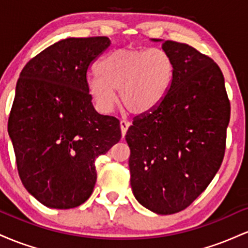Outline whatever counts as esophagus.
Instances as JSON below:
<instances>
[{"label":"esophagus","instance_id":"34e87169","mask_svg":"<svg viewBox=\"0 0 248 248\" xmlns=\"http://www.w3.org/2000/svg\"><path fill=\"white\" fill-rule=\"evenodd\" d=\"M129 126H130V124H129V122H128L127 120H121V121H120V128H121L122 138H124V136L126 135L127 129H128V127H129Z\"/></svg>","mask_w":248,"mask_h":248}]
</instances>
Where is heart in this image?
I'll return each mask as SVG.
<instances>
[{"mask_svg":"<svg viewBox=\"0 0 248 248\" xmlns=\"http://www.w3.org/2000/svg\"><path fill=\"white\" fill-rule=\"evenodd\" d=\"M99 75H91L86 86L101 112H108L116 101L134 114H144L167 98L176 75V65L167 51L122 47L107 53L98 62Z\"/></svg>","mask_w":248,"mask_h":248,"instance_id":"heart-1","label":"heart"}]
</instances>
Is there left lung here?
Listing matches in <instances>:
<instances>
[{"label": "left lung", "instance_id": "obj_1", "mask_svg": "<svg viewBox=\"0 0 248 248\" xmlns=\"http://www.w3.org/2000/svg\"><path fill=\"white\" fill-rule=\"evenodd\" d=\"M162 49L175 62V80L160 106L134 118L126 141L135 198L157 215H172L186 209L220 168L231 107L213 59L184 43L166 41Z\"/></svg>", "mask_w": 248, "mask_h": 248}]
</instances>
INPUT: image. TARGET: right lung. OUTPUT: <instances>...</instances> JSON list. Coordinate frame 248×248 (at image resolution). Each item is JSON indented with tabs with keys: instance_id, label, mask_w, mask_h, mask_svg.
<instances>
[{
	"instance_id": "add662e5",
	"label": "right lung",
	"mask_w": 248,
	"mask_h": 248,
	"mask_svg": "<svg viewBox=\"0 0 248 248\" xmlns=\"http://www.w3.org/2000/svg\"><path fill=\"white\" fill-rule=\"evenodd\" d=\"M107 37L66 38L27 62L16 85L8 133L25 189L52 209H72L92 195L94 162L121 139L120 121L94 109L88 69Z\"/></svg>"
}]
</instances>
